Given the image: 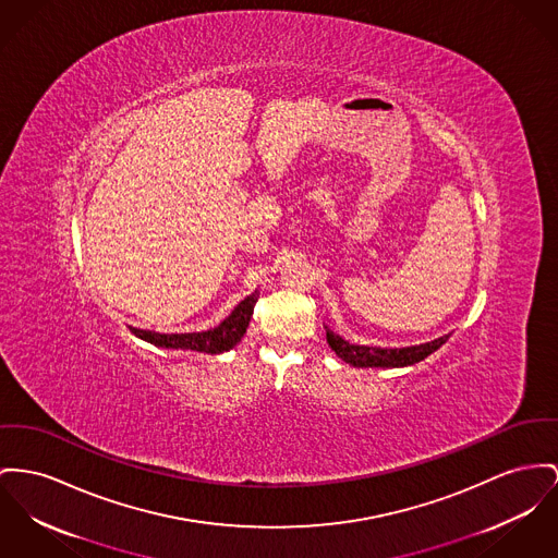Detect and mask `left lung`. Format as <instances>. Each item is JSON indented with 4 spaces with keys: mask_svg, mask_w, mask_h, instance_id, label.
I'll return each mask as SVG.
<instances>
[{
    "mask_svg": "<svg viewBox=\"0 0 558 558\" xmlns=\"http://www.w3.org/2000/svg\"><path fill=\"white\" fill-rule=\"evenodd\" d=\"M328 344L332 347L336 355L355 366V368H402V366H412L434 351H438L450 335L440 336L432 342L425 344H414V347H402V349H380V347H364V344H351L342 336L335 335L326 330Z\"/></svg>",
    "mask_w": 558,
    "mask_h": 558,
    "instance_id": "left-lung-1",
    "label": "left lung"
}]
</instances>
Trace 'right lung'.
Wrapping results in <instances>:
<instances>
[{
	"mask_svg": "<svg viewBox=\"0 0 558 558\" xmlns=\"http://www.w3.org/2000/svg\"><path fill=\"white\" fill-rule=\"evenodd\" d=\"M258 302V290L252 296L241 300L234 311L223 319L222 324L214 330L207 332H192V335H158V332H149V330H137L131 328V332L144 340H148L156 347H165V349H190V351H198V353H223L228 349H232L250 326V319L254 315V306Z\"/></svg>",
	"mask_w": 558,
	"mask_h": 558,
	"instance_id": "right-lung-1",
	"label": "right lung"
}]
</instances>
